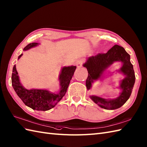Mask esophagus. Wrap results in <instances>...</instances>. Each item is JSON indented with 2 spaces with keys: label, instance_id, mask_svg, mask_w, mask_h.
I'll return each instance as SVG.
<instances>
[{
  "label": "esophagus",
  "instance_id": "obj_1",
  "mask_svg": "<svg viewBox=\"0 0 147 147\" xmlns=\"http://www.w3.org/2000/svg\"><path fill=\"white\" fill-rule=\"evenodd\" d=\"M84 62V60H78L76 62V65L78 68H80L82 66V63Z\"/></svg>",
  "mask_w": 147,
  "mask_h": 147
}]
</instances>
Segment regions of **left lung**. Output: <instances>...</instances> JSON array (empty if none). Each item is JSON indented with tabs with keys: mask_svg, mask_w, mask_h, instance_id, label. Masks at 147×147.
Returning <instances> with one entry per match:
<instances>
[{
	"mask_svg": "<svg viewBox=\"0 0 147 147\" xmlns=\"http://www.w3.org/2000/svg\"><path fill=\"white\" fill-rule=\"evenodd\" d=\"M117 62L122 63L120 69L117 71L125 76L120 81L119 87H118L121 90L120 95L113 99L103 98L96 95L90 96L92 101L106 110L120 108L131 95L135 82V76L133 65L130 62V55L122 47L115 45L106 53H98L95 56L89 57L83 64V66L87 68L88 73L86 80V87L88 90L92 88V84L95 81L102 80L105 77V70Z\"/></svg>",
	"mask_w": 147,
	"mask_h": 147,
	"instance_id": "left-lung-1",
	"label": "left lung"
}]
</instances>
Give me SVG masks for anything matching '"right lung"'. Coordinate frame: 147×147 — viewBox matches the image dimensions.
Returning a JSON list of instances; mask_svg holds the SVG:
<instances>
[{
	"mask_svg": "<svg viewBox=\"0 0 147 147\" xmlns=\"http://www.w3.org/2000/svg\"><path fill=\"white\" fill-rule=\"evenodd\" d=\"M38 43H31L24 49V51H28L38 45ZM20 54L18 59L22 56ZM76 66L63 67L59 74V80L60 90L57 93H52L46 89H35L28 90L21 84L18 76L16 65L13 67L12 74V85L17 95L22 100L25 105L33 110L47 111L53 108L66 94L70 80L72 78Z\"/></svg>",
	"mask_w": 147,
	"mask_h": 147,
	"instance_id": "obj_1",
	"label": "right lung"
}]
</instances>
